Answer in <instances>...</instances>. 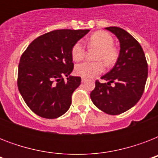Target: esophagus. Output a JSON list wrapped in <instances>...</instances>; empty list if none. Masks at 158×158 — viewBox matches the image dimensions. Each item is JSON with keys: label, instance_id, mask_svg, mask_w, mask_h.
<instances>
[{"label": "esophagus", "instance_id": "esophagus-1", "mask_svg": "<svg viewBox=\"0 0 158 158\" xmlns=\"http://www.w3.org/2000/svg\"><path fill=\"white\" fill-rule=\"evenodd\" d=\"M81 81H82V83H84V82L87 81V79H85V78H82Z\"/></svg>", "mask_w": 158, "mask_h": 158}]
</instances>
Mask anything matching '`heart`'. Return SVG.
<instances>
[{
	"instance_id": "obj_1",
	"label": "heart",
	"mask_w": 158,
	"mask_h": 158,
	"mask_svg": "<svg viewBox=\"0 0 158 158\" xmlns=\"http://www.w3.org/2000/svg\"><path fill=\"white\" fill-rule=\"evenodd\" d=\"M89 48L98 49L95 60L103 62L106 66L115 64L119 56L117 49L114 47V39L104 31H98L93 33L87 40ZM85 48L81 42H77L72 48L71 56L75 61H79L84 57ZM75 74L83 78H93L103 71V64L100 61L83 62L77 64L74 69Z\"/></svg>"
}]
</instances>
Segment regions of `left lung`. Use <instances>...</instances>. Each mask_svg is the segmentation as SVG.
<instances>
[{"instance_id":"obj_1","label":"left lung","mask_w":158,"mask_h":158,"mask_svg":"<svg viewBox=\"0 0 158 158\" xmlns=\"http://www.w3.org/2000/svg\"><path fill=\"white\" fill-rule=\"evenodd\" d=\"M120 42L117 61L101 77L107 83L97 80L90 98L94 104L109 115H119L139 101L148 78V64L140 44L132 35L119 27L105 28ZM114 83L111 86L110 84Z\"/></svg>"}]
</instances>
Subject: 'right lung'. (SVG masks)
Here are the masks:
<instances>
[{"label": "right lung", "instance_id": "1", "mask_svg": "<svg viewBox=\"0 0 158 158\" xmlns=\"http://www.w3.org/2000/svg\"><path fill=\"white\" fill-rule=\"evenodd\" d=\"M89 31H52L33 40L22 55L19 91L28 107L41 117L55 119L69 110L72 94L81 84L80 77L70 75L74 69L72 48Z\"/></svg>", "mask_w": 158, "mask_h": 158}]
</instances>
